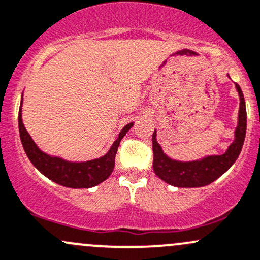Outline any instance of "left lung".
Masks as SVG:
<instances>
[{
  "mask_svg": "<svg viewBox=\"0 0 260 260\" xmlns=\"http://www.w3.org/2000/svg\"><path fill=\"white\" fill-rule=\"evenodd\" d=\"M237 91L240 98L238 125L236 129V139L229 146L225 153L220 155H208L193 162H179L168 158L163 153L162 147L155 139V131L153 133V171L168 184L180 188L203 187L210 184L215 179L225 173L237 160L247 131V109H245L244 95L238 84Z\"/></svg>",
  "mask_w": 260,
  "mask_h": 260,
  "instance_id": "left-lung-1",
  "label": "left lung"
}]
</instances>
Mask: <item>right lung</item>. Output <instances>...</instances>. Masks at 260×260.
<instances>
[{
    "label": "right lung",
    "mask_w": 260,
    "mask_h": 260,
    "mask_svg": "<svg viewBox=\"0 0 260 260\" xmlns=\"http://www.w3.org/2000/svg\"><path fill=\"white\" fill-rule=\"evenodd\" d=\"M21 107L18 112V128H20L22 146L27 157L31 160L32 165L47 178L68 188H91L107 179L113 172L114 159H116L119 142L133 125V123H129L123 128L118 138L112 144L111 149L103 157L88 160V162H68L62 158L51 157L38 149L22 123Z\"/></svg>",
    "instance_id": "add662e5"
}]
</instances>
